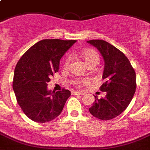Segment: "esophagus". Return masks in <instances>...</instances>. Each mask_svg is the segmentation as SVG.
<instances>
[{"instance_id": "esophagus-1", "label": "esophagus", "mask_w": 150, "mask_h": 150, "mask_svg": "<svg viewBox=\"0 0 150 150\" xmlns=\"http://www.w3.org/2000/svg\"><path fill=\"white\" fill-rule=\"evenodd\" d=\"M72 94L73 95H83L84 94V93H82V92H78V91H72Z\"/></svg>"}]
</instances>
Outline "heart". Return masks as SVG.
I'll use <instances>...</instances> for the list:
<instances>
[{"label": "heart", "mask_w": 150, "mask_h": 150, "mask_svg": "<svg viewBox=\"0 0 150 150\" xmlns=\"http://www.w3.org/2000/svg\"><path fill=\"white\" fill-rule=\"evenodd\" d=\"M82 57L84 58V61H85L86 64L88 65L92 62H97L98 64L99 62V56L96 52L93 51V50H84L82 52ZM69 62V58H67L65 62V66H67ZM79 81H76L75 84H79Z\"/></svg>", "instance_id": "b5f03b06"}]
</instances>
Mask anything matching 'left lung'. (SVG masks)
<instances>
[{
  "label": "left lung",
  "mask_w": 150,
  "mask_h": 150,
  "mask_svg": "<svg viewBox=\"0 0 150 150\" xmlns=\"http://www.w3.org/2000/svg\"><path fill=\"white\" fill-rule=\"evenodd\" d=\"M104 60L103 84L100 91L104 97H95L89 112L100 120H110L122 114L128 106L136 90V74L131 62L122 51L103 40H91Z\"/></svg>",
  "instance_id": "1"
}]
</instances>
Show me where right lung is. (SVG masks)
Masks as SVG:
<instances>
[{
	"label": "right lung",
	"mask_w": 150,
	"mask_h": 150,
	"mask_svg": "<svg viewBox=\"0 0 150 150\" xmlns=\"http://www.w3.org/2000/svg\"><path fill=\"white\" fill-rule=\"evenodd\" d=\"M75 40L44 39L27 50L15 68L13 88L18 104L27 117L45 123L57 118L71 95L68 90L47 89L50 76L59 69L60 59Z\"/></svg>",
	"instance_id": "add662e5"
}]
</instances>
